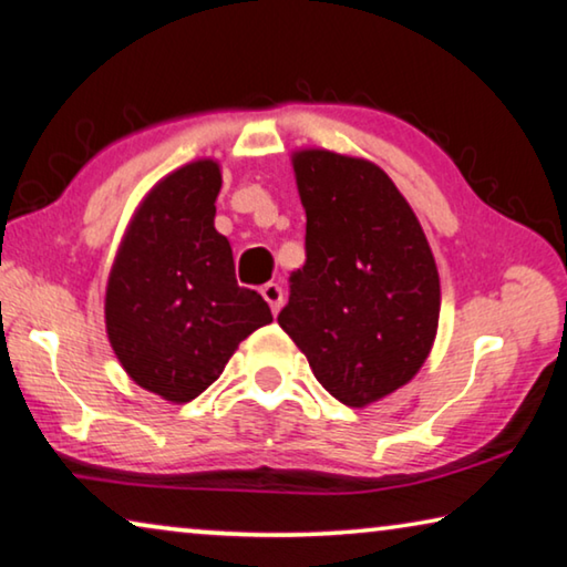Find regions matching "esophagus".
I'll return each mask as SVG.
<instances>
[{
    "instance_id": "1",
    "label": "esophagus",
    "mask_w": 567,
    "mask_h": 567,
    "mask_svg": "<svg viewBox=\"0 0 567 567\" xmlns=\"http://www.w3.org/2000/svg\"><path fill=\"white\" fill-rule=\"evenodd\" d=\"M261 295H265V300L269 302L272 312H280L282 300H285V292H282L280 282H267L265 287H261Z\"/></svg>"
}]
</instances>
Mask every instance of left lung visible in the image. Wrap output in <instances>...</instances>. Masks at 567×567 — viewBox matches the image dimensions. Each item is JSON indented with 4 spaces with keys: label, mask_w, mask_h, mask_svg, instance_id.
Instances as JSON below:
<instances>
[{
    "label": "left lung",
    "mask_w": 567,
    "mask_h": 567,
    "mask_svg": "<svg viewBox=\"0 0 567 567\" xmlns=\"http://www.w3.org/2000/svg\"><path fill=\"white\" fill-rule=\"evenodd\" d=\"M306 208V265L277 316L338 402L364 408L408 384L433 349L441 280L410 203L367 159H292Z\"/></svg>",
    "instance_id": "1"
}]
</instances>
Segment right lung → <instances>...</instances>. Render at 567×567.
Segmentation results:
<instances>
[{
    "mask_svg": "<svg viewBox=\"0 0 567 567\" xmlns=\"http://www.w3.org/2000/svg\"><path fill=\"white\" fill-rule=\"evenodd\" d=\"M221 171L198 159L142 200L106 287V331L134 382L190 402L221 377L244 338L272 323L257 290L236 282L229 239L216 231Z\"/></svg>",
    "mask_w": 567,
    "mask_h": 567,
    "instance_id": "right-lung-1",
    "label": "right lung"
}]
</instances>
